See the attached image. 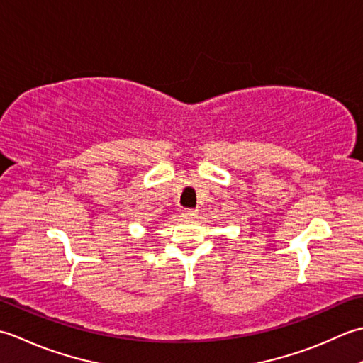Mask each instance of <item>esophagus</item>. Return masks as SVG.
I'll return each instance as SVG.
<instances>
[{"label":"esophagus","instance_id":"34e87169","mask_svg":"<svg viewBox=\"0 0 363 363\" xmlns=\"http://www.w3.org/2000/svg\"><path fill=\"white\" fill-rule=\"evenodd\" d=\"M182 216L184 219H196L199 216V211L197 210H184Z\"/></svg>","mask_w":363,"mask_h":363}]
</instances>
